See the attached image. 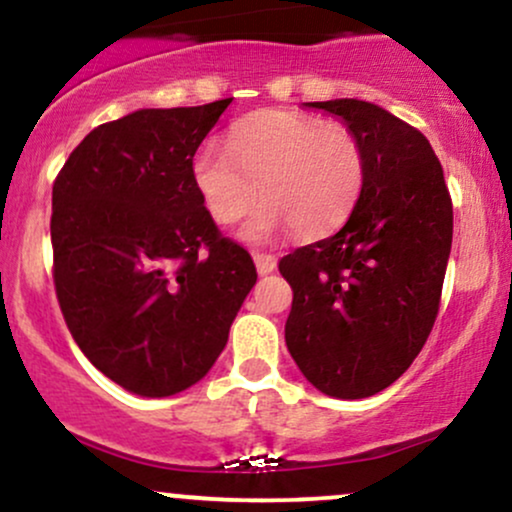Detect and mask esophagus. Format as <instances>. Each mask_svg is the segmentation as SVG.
<instances>
[{
    "instance_id": "obj_1",
    "label": "esophagus",
    "mask_w": 512,
    "mask_h": 512,
    "mask_svg": "<svg viewBox=\"0 0 512 512\" xmlns=\"http://www.w3.org/2000/svg\"><path fill=\"white\" fill-rule=\"evenodd\" d=\"M252 260H255L257 272H260L262 276L274 272V269H276V257L267 255V252H255V257H252Z\"/></svg>"
}]
</instances>
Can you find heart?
<instances>
[{
	"label": "heart",
	"instance_id": "1",
	"mask_svg": "<svg viewBox=\"0 0 512 512\" xmlns=\"http://www.w3.org/2000/svg\"><path fill=\"white\" fill-rule=\"evenodd\" d=\"M195 185L211 219H243V236L264 243L298 231L320 238L354 211L366 182V151L342 122L298 113H264L238 122L228 144L207 142L192 163Z\"/></svg>",
	"mask_w": 512,
	"mask_h": 512
}]
</instances>
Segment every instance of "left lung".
<instances>
[{
    "label": "left lung",
    "mask_w": 512,
    "mask_h": 512,
    "mask_svg": "<svg viewBox=\"0 0 512 512\" xmlns=\"http://www.w3.org/2000/svg\"><path fill=\"white\" fill-rule=\"evenodd\" d=\"M342 117L366 151V182L337 233L281 257L291 284L286 346L317 390L361 399L390 387L436 322L452 199L436 151L380 105L305 103Z\"/></svg>",
    "instance_id": "1"
}]
</instances>
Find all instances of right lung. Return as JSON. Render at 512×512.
<instances>
[{
	"label": "right lung",
	"mask_w": 512,
	"mask_h": 512,
	"mask_svg": "<svg viewBox=\"0 0 512 512\" xmlns=\"http://www.w3.org/2000/svg\"><path fill=\"white\" fill-rule=\"evenodd\" d=\"M231 98L105 122L52 185V279L64 322L103 375L142 397L187 390L214 366L257 281L192 175Z\"/></svg>",
	"instance_id": "obj_1"
}]
</instances>
